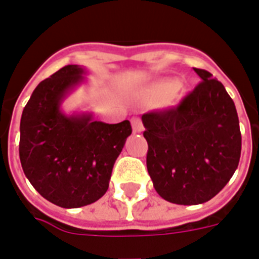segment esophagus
Instances as JSON below:
<instances>
[{"label":"esophagus","mask_w":259,"mask_h":259,"mask_svg":"<svg viewBox=\"0 0 259 259\" xmlns=\"http://www.w3.org/2000/svg\"><path fill=\"white\" fill-rule=\"evenodd\" d=\"M132 126H133L134 133H141V132H144V125L141 122V119L137 118V117L132 119Z\"/></svg>","instance_id":"obj_1"}]
</instances>
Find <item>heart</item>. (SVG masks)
Here are the masks:
<instances>
[{
	"mask_svg": "<svg viewBox=\"0 0 259 259\" xmlns=\"http://www.w3.org/2000/svg\"><path fill=\"white\" fill-rule=\"evenodd\" d=\"M178 88V82L174 81V79H167V81H162L155 83L153 86V94L155 97H158L161 100L169 97L170 94H173L176 92V89Z\"/></svg>",
	"mask_w": 259,
	"mask_h": 259,
	"instance_id": "heart-1",
	"label": "heart"
}]
</instances>
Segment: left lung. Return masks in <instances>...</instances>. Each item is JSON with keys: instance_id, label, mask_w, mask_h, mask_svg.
Returning a JSON list of instances; mask_svg holds the SVG:
<instances>
[{"instance_id": "obj_1", "label": "left lung", "mask_w": 259, "mask_h": 259, "mask_svg": "<svg viewBox=\"0 0 259 259\" xmlns=\"http://www.w3.org/2000/svg\"><path fill=\"white\" fill-rule=\"evenodd\" d=\"M177 108L142 115L149 176L155 191L177 205H199L217 195L238 167L241 132L237 109L213 74Z\"/></svg>"}]
</instances>
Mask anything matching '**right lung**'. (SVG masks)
Returning a JSON list of instances; mask_svg holds the SVG:
<instances>
[{
  "label": "right lung",
  "mask_w": 259,
  "mask_h": 259,
  "mask_svg": "<svg viewBox=\"0 0 259 259\" xmlns=\"http://www.w3.org/2000/svg\"><path fill=\"white\" fill-rule=\"evenodd\" d=\"M88 70L68 65L39 82L22 111L20 159L33 188L49 202L75 209L106 193L115 159L132 134L127 119L105 123L92 111L66 114V97L86 82Z\"/></svg>",
  "instance_id": "obj_1"
}]
</instances>
